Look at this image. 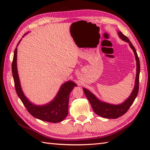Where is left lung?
Wrapping results in <instances>:
<instances>
[{
    "instance_id": "obj_1",
    "label": "left lung",
    "mask_w": 150,
    "mask_h": 150,
    "mask_svg": "<svg viewBox=\"0 0 150 150\" xmlns=\"http://www.w3.org/2000/svg\"><path fill=\"white\" fill-rule=\"evenodd\" d=\"M117 33L120 39H122V40L125 41V42L129 44V45L133 50L135 57V60L137 62V72L134 88H133L131 94H130L129 97L124 100L123 103L119 104H113L100 100L93 93H91L90 90H88L86 88H82L85 95L86 96L92 108H93L94 112L98 115L104 118H106V119H117V118H119L122 116L124 114H125L127 112V111L129 110L130 106H132L133 102H134L135 98L137 96L139 91L140 62L137 53L134 46H133V44L130 42L128 37L124 35L120 31H118Z\"/></svg>"
}]
</instances>
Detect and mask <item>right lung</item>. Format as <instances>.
Returning a JSON list of instances; mask_svg holds the SVG:
<instances>
[{"label": "right lung", "instance_id": "right-lung-1", "mask_svg": "<svg viewBox=\"0 0 150 150\" xmlns=\"http://www.w3.org/2000/svg\"><path fill=\"white\" fill-rule=\"evenodd\" d=\"M25 33L23 37L27 35ZM19 40L14 52L12 62V73L14 79L15 90L18 97L26 108L28 112L34 117L46 122L57 123L61 122L68 113V104L69 94L77 84L72 81H68L63 83L60 86L55 98L48 103L42 105H37L28 99L22 90L20 79L17 70V46L21 42Z\"/></svg>", "mask_w": 150, "mask_h": 150}]
</instances>
